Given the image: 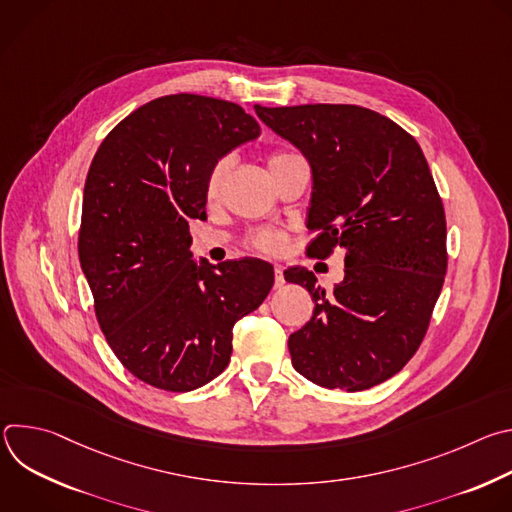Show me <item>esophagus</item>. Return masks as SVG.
Instances as JSON below:
<instances>
[{
  "label": "esophagus",
  "instance_id": "1",
  "mask_svg": "<svg viewBox=\"0 0 512 512\" xmlns=\"http://www.w3.org/2000/svg\"><path fill=\"white\" fill-rule=\"evenodd\" d=\"M273 271H275V287H281L283 283H285V279H283V265H275L273 267Z\"/></svg>",
  "mask_w": 512,
  "mask_h": 512
}]
</instances>
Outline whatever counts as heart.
<instances>
[{
    "mask_svg": "<svg viewBox=\"0 0 512 512\" xmlns=\"http://www.w3.org/2000/svg\"><path fill=\"white\" fill-rule=\"evenodd\" d=\"M287 154H273L269 158V164L283 158ZM227 162L221 160L218 164H214V168L210 170L208 178H206V198L208 200H214L218 198V194H221L223 190V182H225V176H227ZM251 247L255 251H261V253H267V255H279L285 251L287 247V235L283 231H277V229H263V231H257L253 237H251Z\"/></svg>",
    "mask_w": 512,
    "mask_h": 512,
    "instance_id": "heart-1",
    "label": "heart"
}]
</instances>
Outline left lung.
Segmentation results:
<instances>
[{
    "mask_svg": "<svg viewBox=\"0 0 512 512\" xmlns=\"http://www.w3.org/2000/svg\"><path fill=\"white\" fill-rule=\"evenodd\" d=\"M257 117L312 168L308 251H344L332 294L306 267L285 279L316 302L289 336L294 369L326 389L364 391L399 373L419 348L448 267L446 214L419 143L358 105L261 107Z\"/></svg>",
    "mask_w": 512,
    "mask_h": 512,
    "instance_id": "obj_1",
    "label": "left lung"
}]
</instances>
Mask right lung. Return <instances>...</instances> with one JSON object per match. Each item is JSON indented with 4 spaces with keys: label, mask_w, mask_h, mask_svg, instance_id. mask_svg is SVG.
<instances>
[{
    "label": "right lung",
    "mask_w": 512,
    "mask_h": 512,
    "mask_svg": "<svg viewBox=\"0 0 512 512\" xmlns=\"http://www.w3.org/2000/svg\"><path fill=\"white\" fill-rule=\"evenodd\" d=\"M259 133L237 103L180 93L135 109L93 158L81 267L111 350L152 387L184 393L221 375L235 322L273 285V267L259 259L196 263L188 231L206 216L214 164Z\"/></svg>",
    "instance_id": "1"
}]
</instances>
